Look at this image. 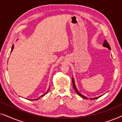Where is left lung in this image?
<instances>
[{"label":"left lung","mask_w":122,"mask_h":122,"mask_svg":"<svg viewBox=\"0 0 122 122\" xmlns=\"http://www.w3.org/2000/svg\"><path fill=\"white\" fill-rule=\"evenodd\" d=\"M103 46H106V47H107V48H109V49H111V47H110V46H109V44H108V42H107V41H106V40H104V43H103ZM72 83H73V88H74V89H75V91H76V93H77V94L78 95H79V96H81V97L82 98H84V99H88V98H86V97L85 96H83V95H81V93H79V92H78V90H77V89H76V86H75V83H74V79H73V78H72ZM100 97L101 96H99V97H96V98H90V99L91 100H93V99H97L98 98H99V97Z\"/></svg>","instance_id":"obj_1"}]
</instances>
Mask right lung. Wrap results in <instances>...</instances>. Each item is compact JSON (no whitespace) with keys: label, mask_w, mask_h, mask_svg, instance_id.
<instances>
[{"label":"right lung","mask_w":122,"mask_h":122,"mask_svg":"<svg viewBox=\"0 0 122 122\" xmlns=\"http://www.w3.org/2000/svg\"><path fill=\"white\" fill-rule=\"evenodd\" d=\"M13 48H14V46H12V48H11V51H13ZM49 89H48V91H49ZM48 91H47V92H46V93H45V94H43V95H42V96H41V97H39V98H37V99H33V101H36V100H38V99H39V98H41V97H43V96H45V95H46V93H47V92H48ZM29 100H31V99H29ZM31 101H32V100H31Z\"/></svg>","instance_id":"right-lung-1"}]
</instances>
